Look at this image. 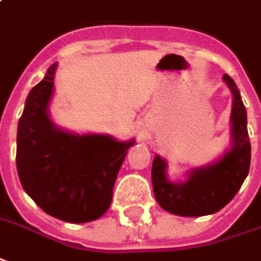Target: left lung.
Here are the masks:
<instances>
[{"label": "left lung", "mask_w": 261, "mask_h": 261, "mask_svg": "<svg viewBox=\"0 0 261 261\" xmlns=\"http://www.w3.org/2000/svg\"><path fill=\"white\" fill-rule=\"evenodd\" d=\"M224 82L231 89L232 148L210 167L194 169L181 184L167 179V164L161 156L153 158L152 185L158 204L168 213L184 217L214 214L225 207L241 188L250 169L251 146L247 132V113L240 92L228 74Z\"/></svg>", "instance_id": "8db88e82"}]
</instances>
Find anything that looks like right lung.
<instances>
[{"instance_id": "add662e5", "label": "right lung", "mask_w": 261, "mask_h": 261, "mask_svg": "<svg viewBox=\"0 0 261 261\" xmlns=\"http://www.w3.org/2000/svg\"><path fill=\"white\" fill-rule=\"evenodd\" d=\"M56 64L30 90L17 130V171L24 191L48 216L67 223L102 217L126 151L106 135H73L48 118Z\"/></svg>"}]
</instances>
